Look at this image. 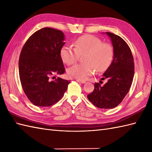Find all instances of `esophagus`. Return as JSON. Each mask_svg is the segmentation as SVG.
Wrapping results in <instances>:
<instances>
[{
	"label": "esophagus",
	"mask_w": 152,
	"mask_h": 152,
	"mask_svg": "<svg viewBox=\"0 0 152 152\" xmlns=\"http://www.w3.org/2000/svg\"><path fill=\"white\" fill-rule=\"evenodd\" d=\"M76 81L77 82H79V83H86V81H84V80H76Z\"/></svg>",
	"instance_id": "esophagus-1"
}]
</instances>
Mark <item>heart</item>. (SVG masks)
<instances>
[{
  "mask_svg": "<svg viewBox=\"0 0 152 152\" xmlns=\"http://www.w3.org/2000/svg\"><path fill=\"white\" fill-rule=\"evenodd\" d=\"M74 47L63 46L60 55L63 62L69 65L76 63L80 56H84V63L76 64L67 70L70 77L77 80L87 79L93 75L96 69L98 72L105 71L113 59L114 50L112 46L91 35L77 39L74 43Z\"/></svg>",
  "mask_w": 152,
  "mask_h": 152,
  "instance_id": "obj_1",
  "label": "heart"
}]
</instances>
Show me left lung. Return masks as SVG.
I'll return each instance as SVG.
<instances>
[{
    "instance_id": "obj_1",
    "label": "left lung",
    "mask_w": 152,
    "mask_h": 152,
    "mask_svg": "<svg viewBox=\"0 0 152 152\" xmlns=\"http://www.w3.org/2000/svg\"><path fill=\"white\" fill-rule=\"evenodd\" d=\"M110 37L114 50V58L102 80L107 82L102 86L94 83V89L87 98L95 106L111 109L121 103L131 87L134 76V60L131 49L122 37L111 32ZM102 82V81H101Z\"/></svg>"
}]
</instances>
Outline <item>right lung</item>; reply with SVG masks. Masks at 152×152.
<instances>
[{"mask_svg": "<svg viewBox=\"0 0 152 152\" xmlns=\"http://www.w3.org/2000/svg\"><path fill=\"white\" fill-rule=\"evenodd\" d=\"M64 34L52 28H43L28 39L19 61V77L24 93L37 106L50 107L60 100L67 89L69 80L55 75L65 72L60 50Z\"/></svg>", "mask_w": 152, "mask_h": 152, "instance_id": "1", "label": "right lung"}]
</instances>
